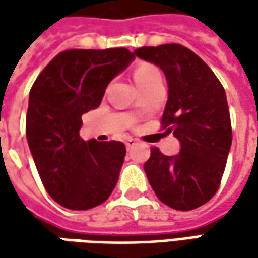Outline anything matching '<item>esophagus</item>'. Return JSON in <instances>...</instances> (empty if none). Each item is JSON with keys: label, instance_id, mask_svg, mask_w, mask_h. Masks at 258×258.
I'll return each mask as SVG.
<instances>
[{"label": "esophagus", "instance_id": "34e87169", "mask_svg": "<svg viewBox=\"0 0 258 258\" xmlns=\"http://www.w3.org/2000/svg\"><path fill=\"white\" fill-rule=\"evenodd\" d=\"M136 142H138V141H136V139H134V138H127L124 144H126V148H127V149H131L134 145H136Z\"/></svg>", "mask_w": 258, "mask_h": 258}]
</instances>
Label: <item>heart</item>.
Returning a JSON list of instances; mask_svg holds the SVG:
<instances>
[{"instance_id":"heart-1","label":"heart","mask_w":258,"mask_h":258,"mask_svg":"<svg viewBox=\"0 0 258 258\" xmlns=\"http://www.w3.org/2000/svg\"><path fill=\"white\" fill-rule=\"evenodd\" d=\"M159 70L151 63H139L134 69V79L136 85L144 89L148 83H151L155 77H159Z\"/></svg>"}]
</instances>
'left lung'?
<instances>
[{
  "mask_svg": "<svg viewBox=\"0 0 258 258\" xmlns=\"http://www.w3.org/2000/svg\"><path fill=\"white\" fill-rule=\"evenodd\" d=\"M135 54L159 66L168 80L161 126L181 142L166 156L151 148L144 169L156 197L179 211L198 208L220 188L233 132L227 96L213 70L181 44L141 47Z\"/></svg>",
  "mask_w": 258,
  "mask_h": 258,
  "instance_id": "8db88e82",
  "label": "left lung"
}]
</instances>
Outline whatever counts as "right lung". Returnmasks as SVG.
Returning <instances> with one entry per match:
<instances>
[{"label": "right lung", "instance_id": "obj_1", "mask_svg": "<svg viewBox=\"0 0 258 258\" xmlns=\"http://www.w3.org/2000/svg\"><path fill=\"white\" fill-rule=\"evenodd\" d=\"M124 47L64 50L30 90L25 135L48 195L69 210H90L114 189L126 148L122 142H85L82 114L99 107L114 76L134 60Z\"/></svg>", "mask_w": 258, "mask_h": 258}]
</instances>
